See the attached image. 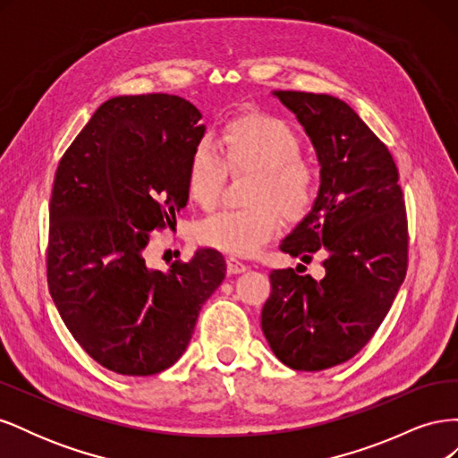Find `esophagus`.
<instances>
[{
    "instance_id": "34e87169",
    "label": "esophagus",
    "mask_w": 458,
    "mask_h": 458,
    "mask_svg": "<svg viewBox=\"0 0 458 458\" xmlns=\"http://www.w3.org/2000/svg\"><path fill=\"white\" fill-rule=\"evenodd\" d=\"M248 269V266L244 261H241V259H237V258H233V256H229L227 258V271L229 273H242V271H246Z\"/></svg>"
}]
</instances>
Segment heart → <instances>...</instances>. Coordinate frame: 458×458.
<instances>
[{"label":"heart","instance_id":"heart-1","mask_svg":"<svg viewBox=\"0 0 458 458\" xmlns=\"http://www.w3.org/2000/svg\"><path fill=\"white\" fill-rule=\"evenodd\" d=\"M300 150L296 131L267 114L229 120L219 148L210 140L199 141L187 164V191L204 210L219 202L229 172L252 174L246 195L252 206L206 217L199 225L200 242L233 256H252L279 234L281 216L286 221L306 217L317 202L321 177Z\"/></svg>","mask_w":458,"mask_h":458}]
</instances>
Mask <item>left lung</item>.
<instances>
[{"mask_svg": "<svg viewBox=\"0 0 458 458\" xmlns=\"http://www.w3.org/2000/svg\"><path fill=\"white\" fill-rule=\"evenodd\" d=\"M275 95L321 162L313 210L281 252L306 263L321 254L325 276L273 269L261 330L286 367L323 370L361 352L390 311L407 275V210L392 152L350 105L325 93Z\"/></svg>", "mask_w": 458, "mask_h": 458, "instance_id": "8db88e82", "label": "left lung"}]
</instances>
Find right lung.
I'll use <instances>...</instances> for the list:
<instances>
[{"mask_svg":"<svg viewBox=\"0 0 458 458\" xmlns=\"http://www.w3.org/2000/svg\"><path fill=\"white\" fill-rule=\"evenodd\" d=\"M202 114L177 95L108 99L63 155L49 202L47 286L74 340L105 369L150 377L183 355L225 259L199 248L150 269V231L185 208Z\"/></svg>","mask_w":458,"mask_h":458,"instance_id":"add662e5","label":"right lung"}]
</instances>
